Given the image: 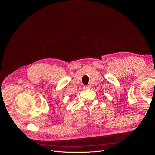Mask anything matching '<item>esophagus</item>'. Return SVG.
<instances>
[{
  "label": "esophagus",
  "mask_w": 155,
  "mask_h": 155,
  "mask_svg": "<svg viewBox=\"0 0 155 155\" xmlns=\"http://www.w3.org/2000/svg\"><path fill=\"white\" fill-rule=\"evenodd\" d=\"M88 88H89V86H83V89L84 90L88 89Z\"/></svg>",
  "instance_id": "1"
}]
</instances>
